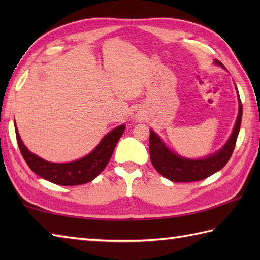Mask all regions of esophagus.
<instances>
[{"label": "esophagus", "mask_w": 260, "mask_h": 260, "mask_svg": "<svg viewBox=\"0 0 260 260\" xmlns=\"http://www.w3.org/2000/svg\"><path fill=\"white\" fill-rule=\"evenodd\" d=\"M132 117H133L134 119H142L143 118V114L140 109L137 108H134L133 112H132Z\"/></svg>", "instance_id": "1"}]
</instances>
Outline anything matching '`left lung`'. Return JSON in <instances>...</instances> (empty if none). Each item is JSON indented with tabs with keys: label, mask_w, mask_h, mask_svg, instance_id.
<instances>
[{
	"label": "left lung",
	"mask_w": 260,
	"mask_h": 260,
	"mask_svg": "<svg viewBox=\"0 0 260 260\" xmlns=\"http://www.w3.org/2000/svg\"><path fill=\"white\" fill-rule=\"evenodd\" d=\"M217 64L223 67V64L215 60ZM224 68V67H223ZM238 91V90H237ZM239 112L234 127L233 134L221 150L212 155L200 159L185 158L176 155L164 144L156 133L150 131V155L153 167L159 174L173 182H194L208 178L221 170L228 163L235 150L237 137L239 134L242 116V104L239 93Z\"/></svg>",
	"instance_id": "1"
}]
</instances>
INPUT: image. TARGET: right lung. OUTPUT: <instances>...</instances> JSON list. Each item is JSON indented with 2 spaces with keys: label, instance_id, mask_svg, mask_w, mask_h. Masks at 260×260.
<instances>
[{
  "label": "right lung",
  "instance_id": "1",
  "mask_svg": "<svg viewBox=\"0 0 260 260\" xmlns=\"http://www.w3.org/2000/svg\"><path fill=\"white\" fill-rule=\"evenodd\" d=\"M125 131V125L116 127L104 136L95 150L80 159L69 163H51L31 153L21 141L15 126L18 145L29 168L49 182L59 185H79L90 182L102 173L113 155L115 146Z\"/></svg>",
  "mask_w": 260,
  "mask_h": 260
}]
</instances>
